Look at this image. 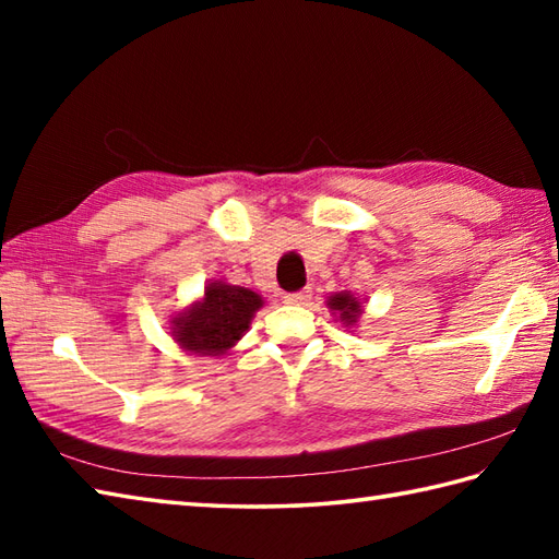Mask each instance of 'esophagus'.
<instances>
[{
	"label": "esophagus",
	"mask_w": 559,
	"mask_h": 559,
	"mask_svg": "<svg viewBox=\"0 0 559 559\" xmlns=\"http://www.w3.org/2000/svg\"><path fill=\"white\" fill-rule=\"evenodd\" d=\"M312 298V288H302L298 293H288L286 295V302L288 305H307V300Z\"/></svg>",
	"instance_id": "1"
}]
</instances>
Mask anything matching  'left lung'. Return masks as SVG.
Here are the masks:
<instances>
[{"label":"left lung","mask_w":559,"mask_h":559,"mask_svg":"<svg viewBox=\"0 0 559 559\" xmlns=\"http://www.w3.org/2000/svg\"><path fill=\"white\" fill-rule=\"evenodd\" d=\"M329 310L338 314V319L346 326H355L362 314V302L350 293H336L329 298Z\"/></svg>","instance_id":"left-lung-1"}]
</instances>
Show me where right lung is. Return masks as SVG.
Listing matches in <instances>:
<instances>
[{"label": "right lung", "instance_id": "right-lung-1", "mask_svg": "<svg viewBox=\"0 0 559 559\" xmlns=\"http://www.w3.org/2000/svg\"><path fill=\"white\" fill-rule=\"evenodd\" d=\"M261 305L264 300L254 290L209 283L204 298L173 317L170 334L192 355H225L245 336Z\"/></svg>", "mask_w": 559, "mask_h": 559}]
</instances>
